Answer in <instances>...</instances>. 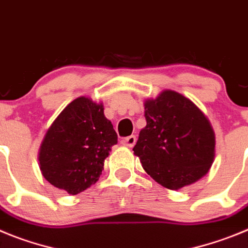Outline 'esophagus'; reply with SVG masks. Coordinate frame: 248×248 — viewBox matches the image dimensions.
I'll list each match as a JSON object with an SVG mask.
<instances>
[{
  "mask_svg": "<svg viewBox=\"0 0 248 248\" xmlns=\"http://www.w3.org/2000/svg\"><path fill=\"white\" fill-rule=\"evenodd\" d=\"M136 140H137L136 136H128V137L124 138V140H121V143L124 144V146L128 147V148H132V147L136 144Z\"/></svg>",
  "mask_w": 248,
  "mask_h": 248,
  "instance_id": "obj_1",
  "label": "esophagus"
}]
</instances>
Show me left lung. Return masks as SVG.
Masks as SVG:
<instances>
[{"instance_id":"obj_1","label":"left lung","mask_w":248,"mask_h":248,"mask_svg":"<svg viewBox=\"0 0 248 248\" xmlns=\"http://www.w3.org/2000/svg\"><path fill=\"white\" fill-rule=\"evenodd\" d=\"M144 110L147 124L133 147L144 170L173 190L204 177L215 155V136L204 113L171 90L147 100Z\"/></svg>"}]
</instances>
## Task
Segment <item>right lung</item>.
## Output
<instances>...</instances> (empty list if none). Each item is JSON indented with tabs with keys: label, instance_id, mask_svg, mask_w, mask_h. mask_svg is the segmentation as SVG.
I'll list each match as a JSON object with an SVG mask.
<instances>
[{
	"label": "right lung",
	"instance_id": "obj_1",
	"mask_svg": "<svg viewBox=\"0 0 248 248\" xmlns=\"http://www.w3.org/2000/svg\"><path fill=\"white\" fill-rule=\"evenodd\" d=\"M117 133L102 105L78 97L48 129L39 152L43 177L55 188L75 195L99 180L105 158Z\"/></svg>",
	"mask_w": 248,
	"mask_h": 248
}]
</instances>
